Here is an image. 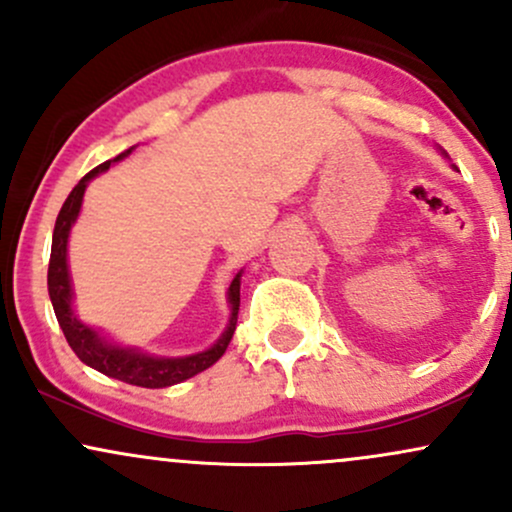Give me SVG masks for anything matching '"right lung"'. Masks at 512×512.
<instances>
[{"label": "right lung", "instance_id": "obj_1", "mask_svg": "<svg viewBox=\"0 0 512 512\" xmlns=\"http://www.w3.org/2000/svg\"><path fill=\"white\" fill-rule=\"evenodd\" d=\"M134 149V146H132ZM132 149L122 151L120 156L110 158V161L101 163L86 173L79 180V185L69 192L67 202L62 204L60 214L55 221V233H52V252H50V267H48V291L52 308H55L57 322H60L64 337H67L69 346L86 366L96 368L98 373L108 375V378L122 380L127 385L137 387H168L178 385L182 380L192 378V375L202 373L209 366H214L219 358L226 354L228 344H231L233 332H236L238 322V308H240V274L228 286V303H231V320H228L226 332L221 334V339L211 349L202 351V354L182 356V358H161V356H149L142 354L137 349H125V346L110 344L108 339H103L93 327L84 325L81 320H76L72 310V281H69V267H67V240L69 231H72L76 216L81 211V202H84L86 185L96 178L98 173L110 168V163L122 161V158L132 154Z\"/></svg>", "mask_w": 512, "mask_h": 512}]
</instances>
